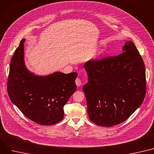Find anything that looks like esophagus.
Wrapping results in <instances>:
<instances>
[{"mask_svg": "<svg viewBox=\"0 0 154 154\" xmlns=\"http://www.w3.org/2000/svg\"><path fill=\"white\" fill-rule=\"evenodd\" d=\"M75 84H76V85H77L78 87H79V86L81 85V84H82V81H81V80L80 79V78L77 77V78L75 79Z\"/></svg>", "mask_w": 154, "mask_h": 154, "instance_id": "34e87169", "label": "esophagus"}]
</instances>
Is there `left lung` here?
Returning <instances> with one entry per match:
<instances>
[{"instance_id": "obj_1", "label": "left lung", "mask_w": 154, "mask_h": 154, "mask_svg": "<svg viewBox=\"0 0 154 154\" xmlns=\"http://www.w3.org/2000/svg\"><path fill=\"white\" fill-rule=\"evenodd\" d=\"M124 52L90 60L84 64L88 82L83 86L90 119L111 127L126 120L142 103L146 94V69L136 46L126 42Z\"/></svg>"}]
</instances>
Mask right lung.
<instances>
[{"mask_svg": "<svg viewBox=\"0 0 154 154\" xmlns=\"http://www.w3.org/2000/svg\"><path fill=\"white\" fill-rule=\"evenodd\" d=\"M22 39L10 64L7 92L10 100L30 120L42 125H55L64 118V106L75 91L77 72H54L38 76L27 70Z\"/></svg>", "mask_w": 154, "mask_h": 154, "instance_id": "1", "label": "right lung"}]
</instances>
